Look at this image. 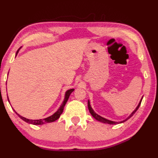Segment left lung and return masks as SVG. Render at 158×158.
Instances as JSON below:
<instances>
[{
  "label": "left lung",
  "instance_id": "1",
  "mask_svg": "<svg viewBox=\"0 0 158 158\" xmlns=\"http://www.w3.org/2000/svg\"><path fill=\"white\" fill-rule=\"evenodd\" d=\"M142 100V99H141V101H139V104H138L137 107L136 108L135 111H134L132 112V113H131V114H130V115H129V116H128V117H127V118H126V119L124 120V121H122V122H113V121L108 120V119H106V118H103V117H102V116H99V115H98V114H97L95 113V111H94V110H93V109L91 108V106H90V101H88V109H89L90 113L91 114V115H92L93 116H94V117L95 118H96V120H98V122H102V123H104V124H118V123H123V122H126L127 120H128L129 118H130L131 117V116H132L134 115V114H135V112L137 111V109H139V106H140V104H141Z\"/></svg>",
  "mask_w": 158,
  "mask_h": 158
}]
</instances>
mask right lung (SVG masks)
<instances>
[{
  "instance_id": "add662e5",
  "label": "right lung",
  "mask_w": 158,
  "mask_h": 158,
  "mask_svg": "<svg viewBox=\"0 0 158 158\" xmlns=\"http://www.w3.org/2000/svg\"><path fill=\"white\" fill-rule=\"evenodd\" d=\"M19 49L16 52V56L17 55V54H18L19 51ZM74 89H70L68 90H67L66 93H65V96H64V99L63 101V102H62V105L60 106V107L59 108V109L57 110V111L55 112V114H53V115H52L50 116H49V117L47 118H42V119H36V120H32V119H29V118H27L25 117H23L22 116H20L19 114H17L16 111V114L18 115L19 117H20L21 119L24 121V122L29 123V124H34V125H42V124H46V123H50V122H53L56 121L58 118H60V115H61L62 111H63V109H64V106H65L67 101H68L69 97H70V95L71 94V93H72Z\"/></svg>"
}]
</instances>
